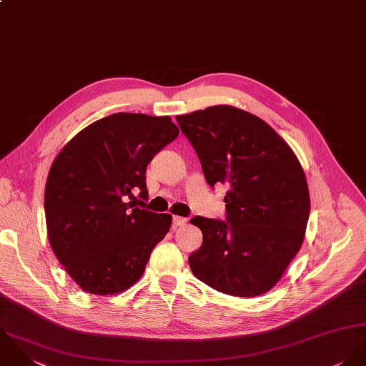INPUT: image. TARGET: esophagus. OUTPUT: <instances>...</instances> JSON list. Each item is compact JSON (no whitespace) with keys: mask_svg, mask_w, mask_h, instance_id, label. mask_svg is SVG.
I'll return each instance as SVG.
<instances>
[{"mask_svg":"<svg viewBox=\"0 0 366 366\" xmlns=\"http://www.w3.org/2000/svg\"><path fill=\"white\" fill-rule=\"evenodd\" d=\"M187 223L185 218H181V217H172V229H177L179 226H184Z\"/></svg>","mask_w":366,"mask_h":366,"instance_id":"esophagus-1","label":"esophagus"}]
</instances>
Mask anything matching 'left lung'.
I'll list each match as a JSON object with an SVG mask.
<instances>
[{"mask_svg": "<svg viewBox=\"0 0 366 366\" xmlns=\"http://www.w3.org/2000/svg\"><path fill=\"white\" fill-rule=\"evenodd\" d=\"M205 178L224 184L226 220L195 217L202 246L189 257L194 276L234 297L273 289L298 253L310 217L304 169L266 122L220 104L177 116Z\"/></svg>", "mask_w": 366, "mask_h": 366, "instance_id": "1", "label": "left lung"}]
</instances>
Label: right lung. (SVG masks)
I'll use <instances>...</instances> for the list:
<instances>
[{
	"label": "right lung",
	"instance_id": "add662e5",
	"mask_svg": "<svg viewBox=\"0 0 366 366\" xmlns=\"http://www.w3.org/2000/svg\"><path fill=\"white\" fill-rule=\"evenodd\" d=\"M179 134L169 116L116 113L79 132L54 159L45 187L49 244L74 283L113 295L136 285L169 214L140 209L152 157Z\"/></svg>",
	"mask_w": 366,
	"mask_h": 366
}]
</instances>
